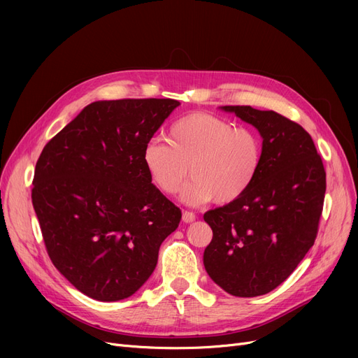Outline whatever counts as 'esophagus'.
Instances as JSON below:
<instances>
[{
    "label": "esophagus",
    "instance_id": "1",
    "mask_svg": "<svg viewBox=\"0 0 358 358\" xmlns=\"http://www.w3.org/2000/svg\"><path fill=\"white\" fill-rule=\"evenodd\" d=\"M182 220H184L185 223H192V222L196 220V215H194L193 212L184 210V212H182Z\"/></svg>",
    "mask_w": 358,
    "mask_h": 358
}]
</instances>
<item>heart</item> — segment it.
<instances>
[{"mask_svg": "<svg viewBox=\"0 0 358 358\" xmlns=\"http://www.w3.org/2000/svg\"><path fill=\"white\" fill-rule=\"evenodd\" d=\"M142 161L150 182L164 194L180 192L182 200L200 204L213 199L227 204L245 194L262 162V139L252 127L206 113H192L166 130V142L149 141Z\"/></svg>", "mask_w": 358, "mask_h": 358, "instance_id": "b5f03b06", "label": "heart"}]
</instances>
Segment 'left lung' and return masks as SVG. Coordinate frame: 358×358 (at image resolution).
<instances>
[{
    "label": "left lung",
    "mask_w": 358,
    "mask_h": 358,
    "mask_svg": "<svg viewBox=\"0 0 358 358\" xmlns=\"http://www.w3.org/2000/svg\"><path fill=\"white\" fill-rule=\"evenodd\" d=\"M262 138V162L250 190L204 213L213 231L204 268L238 297L266 294L312 248L324 209L327 173L308 131L273 110L223 106Z\"/></svg>",
    "instance_id": "left-lung-1"
}]
</instances>
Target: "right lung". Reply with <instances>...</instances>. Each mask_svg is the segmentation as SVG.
<instances>
[{
    "label": "right lung",
    "mask_w": 358,
    "mask_h": 358,
    "mask_svg": "<svg viewBox=\"0 0 358 358\" xmlns=\"http://www.w3.org/2000/svg\"><path fill=\"white\" fill-rule=\"evenodd\" d=\"M180 106L171 99L88 104L36 162L31 201L53 266L100 302L134 294L154 273L181 210L150 182L145 145Z\"/></svg>",
    "instance_id": "right-lung-1"
}]
</instances>
